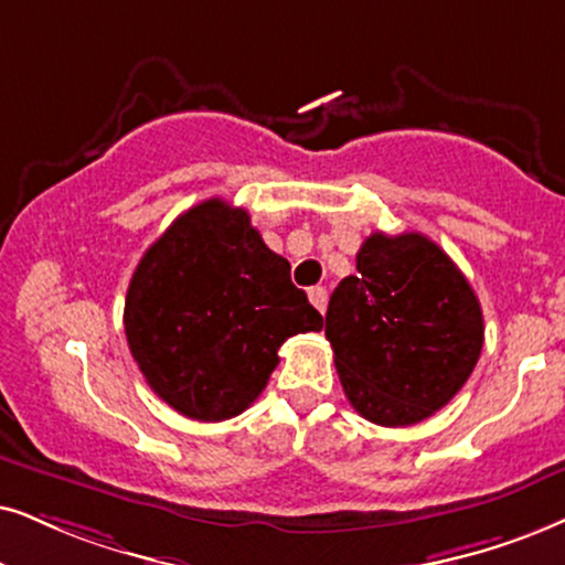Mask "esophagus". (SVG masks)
Masks as SVG:
<instances>
[{
  "label": "esophagus",
  "instance_id": "1",
  "mask_svg": "<svg viewBox=\"0 0 565 565\" xmlns=\"http://www.w3.org/2000/svg\"><path fill=\"white\" fill-rule=\"evenodd\" d=\"M307 297H310L312 307H316V310L320 312V316H323V312H326V305H328V291H326L323 287H312L310 291H307Z\"/></svg>",
  "mask_w": 565,
  "mask_h": 565
}]
</instances>
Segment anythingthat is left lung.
I'll use <instances>...</instances> for the list:
<instances>
[{
    "label": "left lung",
    "mask_w": 565,
    "mask_h": 565,
    "mask_svg": "<svg viewBox=\"0 0 565 565\" xmlns=\"http://www.w3.org/2000/svg\"><path fill=\"white\" fill-rule=\"evenodd\" d=\"M326 339L349 404L383 427L417 425L459 394L480 360V299L425 234L375 232L333 289Z\"/></svg>",
    "instance_id": "8db88e82"
}]
</instances>
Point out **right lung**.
<instances>
[{"instance_id":"add662e5","label":"right lung","mask_w":565,"mask_h":565,"mask_svg":"<svg viewBox=\"0 0 565 565\" xmlns=\"http://www.w3.org/2000/svg\"><path fill=\"white\" fill-rule=\"evenodd\" d=\"M323 316L249 224L221 198L184 211L135 268L125 333L140 373L184 417L221 423L247 409L289 335Z\"/></svg>"}]
</instances>
